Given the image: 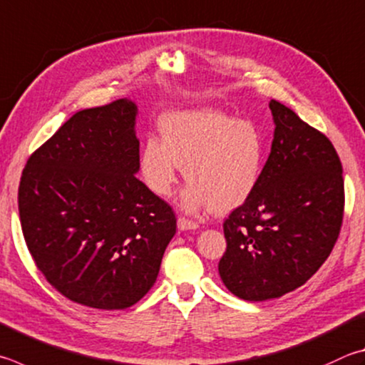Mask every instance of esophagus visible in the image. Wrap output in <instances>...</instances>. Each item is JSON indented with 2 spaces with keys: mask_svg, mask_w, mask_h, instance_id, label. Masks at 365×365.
I'll return each instance as SVG.
<instances>
[{
  "mask_svg": "<svg viewBox=\"0 0 365 365\" xmlns=\"http://www.w3.org/2000/svg\"><path fill=\"white\" fill-rule=\"evenodd\" d=\"M177 227H178V230H180V231H188V230H196L197 228V223L188 220V218L180 217L177 220Z\"/></svg>",
  "mask_w": 365,
  "mask_h": 365,
  "instance_id": "1",
  "label": "esophagus"
}]
</instances>
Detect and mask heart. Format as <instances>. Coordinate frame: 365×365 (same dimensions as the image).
<instances>
[{"label": "heart", "mask_w": 365, "mask_h": 365, "mask_svg": "<svg viewBox=\"0 0 365 365\" xmlns=\"http://www.w3.org/2000/svg\"><path fill=\"white\" fill-rule=\"evenodd\" d=\"M161 140L145 138L138 170L151 193L168 197L185 172L180 205L223 214L246 202L260 182L264 138L252 121L214 108L174 111L160 121Z\"/></svg>", "instance_id": "b5f03b06"}]
</instances>
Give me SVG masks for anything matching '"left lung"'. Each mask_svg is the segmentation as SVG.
Instances as JSON below:
<instances>
[{
  "mask_svg": "<svg viewBox=\"0 0 365 365\" xmlns=\"http://www.w3.org/2000/svg\"><path fill=\"white\" fill-rule=\"evenodd\" d=\"M271 153L249 200L223 223L227 250L218 273L247 302L279 298L303 286L339 237L343 169L334 145L277 101Z\"/></svg>",
  "mask_w": 365,
  "mask_h": 365,
  "instance_id": "left-lung-1",
  "label": "left lung"
}]
</instances>
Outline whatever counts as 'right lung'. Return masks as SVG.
<instances>
[{
  "mask_svg": "<svg viewBox=\"0 0 365 365\" xmlns=\"http://www.w3.org/2000/svg\"><path fill=\"white\" fill-rule=\"evenodd\" d=\"M137 105L81 110L26 161L24 237L38 269L71 302L124 309L153 287L175 235L170 205L138 180Z\"/></svg>",
  "mask_w": 365,
  "mask_h": 365,
  "instance_id": "obj_1",
  "label": "right lung"
}]
</instances>
